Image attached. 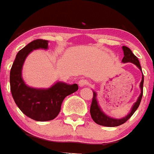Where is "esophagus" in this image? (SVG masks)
Listing matches in <instances>:
<instances>
[{"label":"esophagus","mask_w":154,"mask_h":154,"mask_svg":"<svg viewBox=\"0 0 154 154\" xmlns=\"http://www.w3.org/2000/svg\"><path fill=\"white\" fill-rule=\"evenodd\" d=\"M89 85V82L87 81L86 79H81L79 82V85L80 87H84L85 85Z\"/></svg>","instance_id":"esophagus-1"}]
</instances>
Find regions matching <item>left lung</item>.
I'll return each instance as SVG.
<instances>
[{"label": "left lung", "instance_id": "1", "mask_svg": "<svg viewBox=\"0 0 154 154\" xmlns=\"http://www.w3.org/2000/svg\"><path fill=\"white\" fill-rule=\"evenodd\" d=\"M122 48H123V54H124V57H123V60H122V62L123 63L131 62V63L134 64L142 72V69H141L140 64L138 58H137V57L136 55H133V53L132 52L131 50L129 48L126 47V46H123ZM143 74L142 72V80H141L140 84V96H139L137 102L133 105V106H132L131 109H130V112L126 116H124L123 118H121V119H115V118L110 117V116H107L106 114L103 112V110H102L101 107L99 106V102L97 100V94H96V92L93 91V98H92V104H91L90 106V113L94 122L97 123V124L101 125V126H109V127L118 126L119 125H122L124 123H126V121L133 116V114L135 112V111L137 109L139 106H140V103L141 99H142L143 96Z\"/></svg>", "mask_w": 154, "mask_h": 154}]
</instances>
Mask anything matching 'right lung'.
<instances>
[{
  "instance_id": "1",
  "label": "right lung",
  "mask_w": 154,
  "mask_h": 154,
  "mask_svg": "<svg viewBox=\"0 0 154 154\" xmlns=\"http://www.w3.org/2000/svg\"><path fill=\"white\" fill-rule=\"evenodd\" d=\"M48 48V41L37 39L30 42L16 55L10 72V85L13 99L21 112L36 121L54 119L61 110L64 99L78 90L77 84L57 82L48 89L30 87L24 82L22 68L27 56L34 50Z\"/></svg>"
}]
</instances>
